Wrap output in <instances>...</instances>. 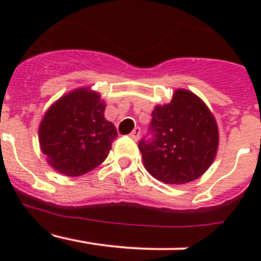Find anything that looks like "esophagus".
Returning <instances> with one entry per match:
<instances>
[{
	"mask_svg": "<svg viewBox=\"0 0 261 261\" xmlns=\"http://www.w3.org/2000/svg\"><path fill=\"white\" fill-rule=\"evenodd\" d=\"M140 135H141V129H140V128H138V126H137V128L133 129V132L130 133V135H129V136H130V138H132V140H135V141H137L138 138H140Z\"/></svg>",
	"mask_w": 261,
	"mask_h": 261,
	"instance_id": "34e87169",
	"label": "esophagus"
}]
</instances>
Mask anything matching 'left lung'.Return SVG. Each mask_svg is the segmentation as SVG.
Returning a JSON list of instances; mask_svg holds the SVG:
<instances>
[{"label": "left lung", "mask_w": 261, "mask_h": 261, "mask_svg": "<svg viewBox=\"0 0 261 261\" xmlns=\"http://www.w3.org/2000/svg\"><path fill=\"white\" fill-rule=\"evenodd\" d=\"M151 117L153 140L138 144L147 172L166 184H186L201 176L220 142L208 106L190 90L177 89L171 102L154 107Z\"/></svg>", "instance_id": "1"}]
</instances>
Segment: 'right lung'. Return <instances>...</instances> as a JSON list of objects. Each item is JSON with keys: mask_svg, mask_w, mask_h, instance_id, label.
Instances as JSON below:
<instances>
[{"mask_svg": "<svg viewBox=\"0 0 261 261\" xmlns=\"http://www.w3.org/2000/svg\"><path fill=\"white\" fill-rule=\"evenodd\" d=\"M105 110L100 94L90 87L71 90L48 108L39 125V144L53 170L80 176L107 158L117 132Z\"/></svg>", "mask_w": 261, "mask_h": 261, "instance_id": "obj_1", "label": "right lung"}]
</instances>
